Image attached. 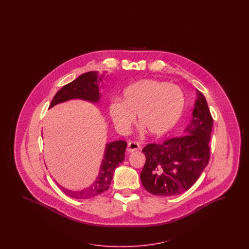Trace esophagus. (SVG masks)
<instances>
[{"mask_svg":"<svg viewBox=\"0 0 249 249\" xmlns=\"http://www.w3.org/2000/svg\"><path fill=\"white\" fill-rule=\"evenodd\" d=\"M140 148H141V145H140L139 142H129L128 143L127 150H128V152H133V151L140 150Z\"/></svg>","mask_w":249,"mask_h":249,"instance_id":"obj_1","label":"esophagus"}]
</instances>
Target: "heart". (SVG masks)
<instances>
[{
	"label": "heart",
	"mask_w": 249,
	"mask_h": 249,
	"mask_svg": "<svg viewBox=\"0 0 249 249\" xmlns=\"http://www.w3.org/2000/svg\"><path fill=\"white\" fill-rule=\"evenodd\" d=\"M185 98L175 85L154 79H142L127 87L122 94V102L113 101L108 108L114 126L121 132H127L137 122L149 135H165L180 121L184 109Z\"/></svg>",
	"instance_id": "b5f03b06"
}]
</instances>
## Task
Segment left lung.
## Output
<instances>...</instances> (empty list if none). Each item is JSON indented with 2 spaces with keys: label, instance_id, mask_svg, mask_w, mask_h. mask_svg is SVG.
<instances>
[{
  "label": "left lung",
  "instance_id": "obj_1",
  "mask_svg": "<svg viewBox=\"0 0 249 249\" xmlns=\"http://www.w3.org/2000/svg\"><path fill=\"white\" fill-rule=\"evenodd\" d=\"M193 119L183 136L142 149L146 161L141 173L144 188L154 196H174L191 188L210 159L213 128L207 102L199 91Z\"/></svg>",
  "mask_w": 249,
  "mask_h": 249
}]
</instances>
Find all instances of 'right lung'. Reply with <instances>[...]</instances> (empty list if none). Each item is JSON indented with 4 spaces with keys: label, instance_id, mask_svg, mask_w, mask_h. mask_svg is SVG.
<instances>
[{
    "label": "right lung",
    "instance_id": "1",
    "mask_svg": "<svg viewBox=\"0 0 249 249\" xmlns=\"http://www.w3.org/2000/svg\"><path fill=\"white\" fill-rule=\"evenodd\" d=\"M99 80L101 81L100 76ZM99 98L98 74L97 72H89L79 75L74 81L65 85L60 90L57 91L49 107L72 98H80L91 102H98ZM126 148L127 142L125 141H117L107 144L98 178L89 188L79 192H72L62 187L57 182L56 184L66 195L75 199H89L102 194L109 187L115 169L125 158Z\"/></svg>",
    "mask_w": 249,
    "mask_h": 249
}]
</instances>
